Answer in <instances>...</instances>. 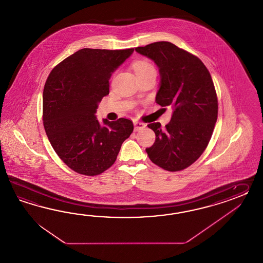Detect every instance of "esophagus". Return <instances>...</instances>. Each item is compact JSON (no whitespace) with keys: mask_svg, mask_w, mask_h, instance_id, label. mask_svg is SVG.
Listing matches in <instances>:
<instances>
[{"mask_svg":"<svg viewBox=\"0 0 263 263\" xmlns=\"http://www.w3.org/2000/svg\"><path fill=\"white\" fill-rule=\"evenodd\" d=\"M134 126H135V131H139L142 128L145 127V124L141 121H134Z\"/></svg>","mask_w":263,"mask_h":263,"instance_id":"obj_1","label":"esophagus"}]
</instances>
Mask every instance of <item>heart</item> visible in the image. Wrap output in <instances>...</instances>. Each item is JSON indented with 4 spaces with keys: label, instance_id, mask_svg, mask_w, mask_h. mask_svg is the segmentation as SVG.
<instances>
[{
    "label": "heart",
    "instance_id": "b5f03b06",
    "mask_svg": "<svg viewBox=\"0 0 263 263\" xmlns=\"http://www.w3.org/2000/svg\"><path fill=\"white\" fill-rule=\"evenodd\" d=\"M134 70L138 77L147 74L150 72H156L154 66L147 61H138L134 64Z\"/></svg>",
    "mask_w": 263,
    "mask_h": 263
}]
</instances>
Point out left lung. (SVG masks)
I'll use <instances>...</instances> for the list:
<instances>
[{
	"label": "left lung",
	"mask_w": 263,
	"mask_h": 263,
	"mask_svg": "<svg viewBox=\"0 0 263 263\" xmlns=\"http://www.w3.org/2000/svg\"><path fill=\"white\" fill-rule=\"evenodd\" d=\"M135 50L159 68L157 103L173 108L164 129L160 122L147 125L156 140L145 151L163 170L183 171L205 151L217 121L218 101L211 73L198 57L171 42L152 43Z\"/></svg>",
	"instance_id": "1"
}]
</instances>
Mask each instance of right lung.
I'll return each mask as SVG.
<instances>
[{
	"mask_svg": "<svg viewBox=\"0 0 263 263\" xmlns=\"http://www.w3.org/2000/svg\"><path fill=\"white\" fill-rule=\"evenodd\" d=\"M134 51L82 49L55 66L43 92V123L52 148L71 170L95 176L115 162L133 122L103 120L96 113L109 93V79Z\"/></svg>",
	"mask_w": 263,
	"mask_h": 263,
	"instance_id": "obj_1",
	"label": "right lung"
}]
</instances>
